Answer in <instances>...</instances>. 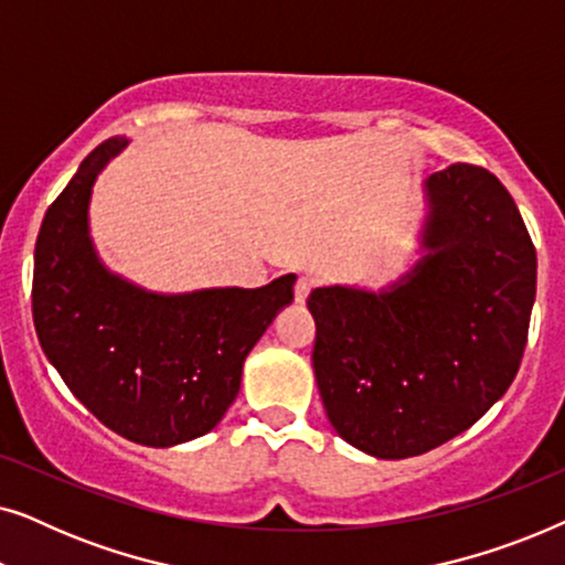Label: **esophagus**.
<instances>
[{
  "instance_id": "obj_1",
  "label": "esophagus",
  "mask_w": 565,
  "mask_h": 565,
  "mask_svg": "<svg viewBox=\"0 0 565 565\" xmlns=\"http://www.w3.org/2000/svg\"><path fill=\"white\" fill-rule=\"evenodd\" d=\"M313 290V280L311 277H300L296 282V303H306L308 300V292Z\"/></svg>"
}]
</instances>
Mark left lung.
<instances>
[{"label": "left lung", "mask_w": 565, "mask_h": 565, "mask_svg": "<svg viewBox=\"0 0 565 565\" xmlns=\"http://www.w3.org/2000/svg\"><path fill=\"white\" fill-rule=\"evenodd\" d=\"M406 273L383 288L308 296L313 373L337 435L381 460L414 458L481 419L520 370L537 257L504 184L452 164L422 184Z\"/></svg>", "instance_id": "left-lung-1"}]
</instances>
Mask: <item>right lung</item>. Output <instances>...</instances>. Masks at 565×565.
<instances>
[{"mask_svg":"<svg viewBox=\"0 0 565 565\" xmlns=\"http://www.w3.org/2000/svg\"><path fill=\"white\" fill-rule=\"evenodd\" d=\"M130 141L107 138L45 213L33 321L68 391L115 435L146 447L203 437L242 388L246 354L290 306L296 275L262 288L157 292L113 273L89 228L92 188Z\"/></svg>","mask_w":565,"mask_h":565,"instance_id":"1","label":"right lung"}]
</instances>
